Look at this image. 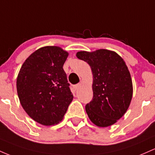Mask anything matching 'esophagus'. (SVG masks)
Instances as JSON below:
<instances>
[{
  "label": "esophagus",
  "instance_id": "esophagus-1",
  "mask_svg": "<svg viewBox=\"0 0 155 155\" xmlns=\"http://www.w3.org/2000/svg\"><path fill=\"white\" fill-rule=\"evenodd\" d=\"M81 83H78V84H76V85H74V86H73V88H74V89L75 90V91H76V90H78V88H79L80 87H81Z\"/></svg>",
  "mask_w": 155,
  "mask_h": 155
}]
</instances>
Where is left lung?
Instances as JSON below:
<instances>
[{"instance_id":"1","label":"left lung","mask_w":155,"mask_h":155,"mask_svg":"<svg viewBox=\"0 0 155 155\" xmlns=\"http://www.w3.org/2000/svg\"><path fill=\"white\" fill-rule=\"evenodd\" d=\"M78 58L89 64L93 75V99L86 111L93 124L107 127L117 122L129 108L133 87L124 59L112 50L79 51Z\"/></svg>"}]
</instances>
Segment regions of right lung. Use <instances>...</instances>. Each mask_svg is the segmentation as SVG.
I'll return each mask as SVG.
<instances>
[{
    "label": "right lung",
    "instance_id": "add662e5",
    "mask_svg": "<svg viewBox=\"0 0 155 155\" xmlns=\"http://www.w3.org/2000/svg\"><path fill=\"white\" fill-rule=\"evenodd\" d=\"M68 55L60 47H42L28 57L18 73L17 91L20 104L40 124H58L73 100L63 69Z\"/></svg>",
    "mask_w": 155,
    "mask_h": 155
}]
</instances>
